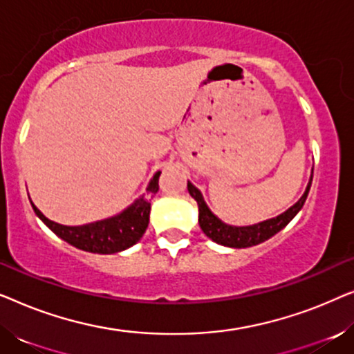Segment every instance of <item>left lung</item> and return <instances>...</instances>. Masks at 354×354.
Wrapping results in <instances>:
<instances>
[{
	"mask_svg": "<svg viewBox=\"0 0 354 354\" xmlns=\"http://www.w3.org/2000/svg\"><path fill=\"white\" fill-rule=\"evenodd\" d=\"M311 182L313 176L309 178V183L303 193V196L292 207H288L287 211L282 212V214L272 217V219L259 222V224L246 227H235L222 222L216 214H212V211L207 207L201 192L192 182L187 183V188L193 200L198 203V222H200L201 230L205 232L207 239H211L212 241H216V243L222 246H229V248H250V246L263 243V241L269 240L270 236L279 234L298 214L304 205V201H306L309 188H311Z\"/></svg>",
	"mask_w": 354,
	"mask_h": 354,
	"instance_id": "8db88e82",
	"label": "left lung"
}]
</instances>
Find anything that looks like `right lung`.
<instances>
[{
  "mask_svg": "<svg viewBox=\"0 0 354 354\" xmlns=\"http://www.w3.org/2000/svg\"><path fill=\"white\" fill-rule=\"evenodd\" d=\"M159 176H161V171L154 174L151 180H149L147 193L137 198L132 205L125 207L118 216L85 225L57 224V222L48 219L32 201L30 203L33 211L43 221V224L69 245L79 250L88 251V253L114 254L133 246L147 232L149 211H151V203L149 201H151L153 195H156L159 190Z\"/></svg>",
  "mask_w": 354,
  "mask_h": 354,
  "instance_id": "1",
  "label": "right lung"
}]
</instances>
